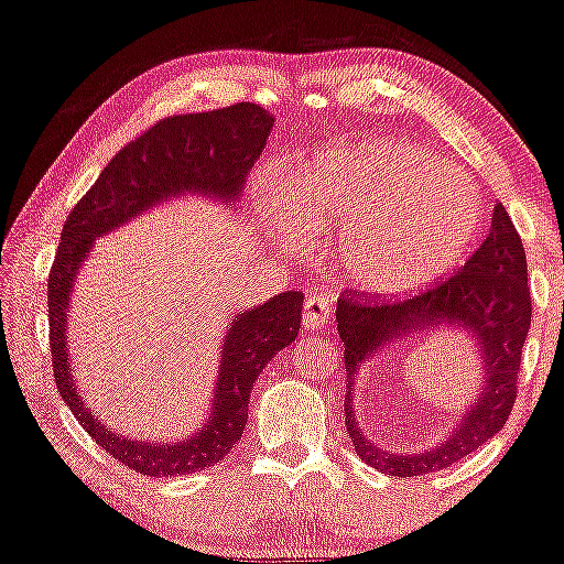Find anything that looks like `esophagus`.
<instances>
[{
  "mask_svg": "<svg viewBox=\"0 0 564 564\" xmlns=\"http://www.w3.org/2000/svg\"><path fill=\"white\" fill-rule=\"evenodd\" d=\"M330 302L325 300V296H307V302H304V315H302V325L307 334H312V330L323 328V325L330 323Z\"/></svg>",
  "mask_w": 564,
  "mask_h": 564,
  "instance_id": "obj_1",
  "label": "esophagus"
}]
</instances>
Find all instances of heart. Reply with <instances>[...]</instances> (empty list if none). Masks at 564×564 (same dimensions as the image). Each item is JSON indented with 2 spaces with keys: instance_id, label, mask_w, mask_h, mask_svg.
<instances>
[{
  "instance_id": "obj_1",
  "label": "heart",
  "mask_w": 564,
  "mask_h": 564,
  "mask_svg": "<svg viewBox=\"0 0 564 564\" xmlns=\"http://www.w3.org/2000/svg\"><path fill=\"white\" fill-rule=\"evenodd\" d=\"M275 213L289 236H302L291 202ZM307 213L328 239L341 241L338 262L359 289L402 296L463 257L484 220V196L425 149L383 141L312 173Z\"/></svg>"
}]
</instances>
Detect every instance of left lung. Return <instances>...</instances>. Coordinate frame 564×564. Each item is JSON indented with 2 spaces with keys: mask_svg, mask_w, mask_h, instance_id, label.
<instances>
[{
  "mask_svg": "<svg viewBox=\"0 0 564 564\" xmlns=\"http://www.w3.org/2000/svg\"><path fill=\"white\" fill-rule=\"evenodd\" d=\"M436 327L463 329L477 338L485 368V389L464 413L451 438L417 455L386 453L356 425L350 386L356 372L383 343ZM336 328L344 344L347 368V433L355 452L386 476L415 478L436 473L467 457L497 436L510 417L518 397L522 344L531 328V289H528L525 249L505 205L494 207L491 230L452 278L412 294L410 300H376L347 291L336 304Z\"/></svg>",
  "mask_w": 564,
  "mask_h": 564,
  "instance_id": "8db88e82",
  "label": "left lung"
}]
</instances>
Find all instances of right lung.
I'll return each instance as SVG.
<instances>
[{
    "label": "right lung",
    "instance_id": "add662e5",
    "mask_svg": "<svg viewBox=\"0 0 564 564\" xmlns=\"http://www.w3.org/2000/svg\"><path fill=\"white\" fill-rule=\"evenodd\" d=\"M275 118L260 105L239 101L213 112L173 115L120 149L67 215L50 270V349L59 397L88 436L118 463L149 478L186 476L220 463L247 425L257 376L300 334L302 291H286L254 310H241L223 338L209 417L175 444H149L115 433L84 404L67 357V312L78 268L99 236L181 194L207 196L217 205L241 199L249 171L268 144Z\"/></svg>",
    "mask_w": 564,
    "mask_h": 564
}]
</instances>
